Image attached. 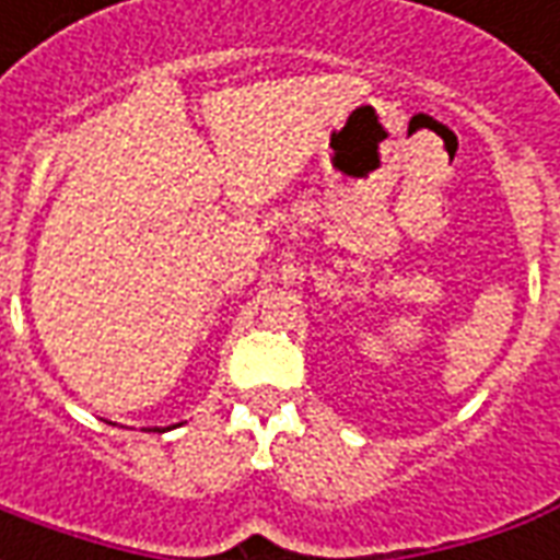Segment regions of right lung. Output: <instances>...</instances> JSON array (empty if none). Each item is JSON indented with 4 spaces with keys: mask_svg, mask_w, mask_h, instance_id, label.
I'll return each instance as SVG.
<instances>
[{
    "mask_svg": "<svg viewBox=\"0 0 560 560\" xmlns=\"http://www.w3.org/2000/svg\"><path fill=\"white\" fill-rule=\"evenodd\" d=\"M159 432H164V429H159Z\"/></svg>",
    "mask_w": 560,
    "mask_h": 560,
    "instance_id": "obj_1",
    "label": "right lung"
}]
</instances>
